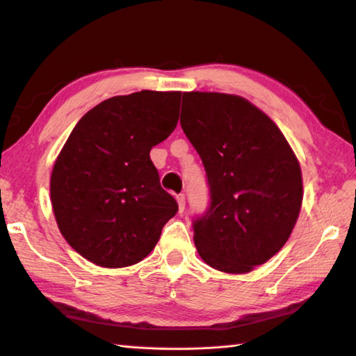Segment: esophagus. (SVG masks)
<instances>
[{
  "instance_id": "obj_1",
  "label": "esophagus",
  "mask_w": 356,
  "mask_h": 356,
  "mask_svg": "<svg viewBox=\"0 0 356 356\" xmlns=\"http://www.w3.org/2000/svg\"><path fill=\"white\" fill-rule=\"evenodd\" d=\"M177 201H178V211L179 213H183L186 209V197L183 193H179V195H177Z\"/></svg>"
}]
</instances>
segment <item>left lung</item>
Segmentation results:
<instances>
[{
  "label": "left lung",
  "mask_w": 356,
  "mask_h": 356,
  "mask_svg": "<svg viewBox=\"0 0 356 356\" xmlns=\"http://www.w3.org/2000/svg\"><path fill=\"white\" fill-rule=\"evenodd\" d=\"M181 127L203 161L211 206L193 221L200 257L245 274L290 238L302 206V172L279 127L250 100L183 92Z\"/></svg>",
  "instance_id": "8db88e82"
}]
</instances>
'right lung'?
<instances>
[{"label": "right lung", "instance_id": "1", "mask_svg": "<svg viewBox=\"0 0 356 356\" xmlns=\"http://www.w3.org/2000/svg\"><path fill=\"white\" fill-rule=\"evenodd\" d=\"M179 99V91L149 90L106 99L60 150L49 186L54 217L72 250L95 265L138 264L177 213L150 150L175 130Z\"/></svg>", "mask_w": 356, "mask_h": 356}]
</instances>
